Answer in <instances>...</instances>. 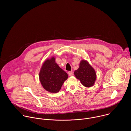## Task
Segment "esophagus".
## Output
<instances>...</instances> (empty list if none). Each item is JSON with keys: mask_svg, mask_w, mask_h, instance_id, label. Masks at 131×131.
Returning <instances> with one entry per match:
<instances>
[{"mask_svg": "<svg viewBox=\"0 0 131 131\" xmlns=\"http://www.w3.org/2000/svg\"><path fill=\"white\" fill-rule=\"evenodd\" d=\"M68 74L70 75V76H72L73 75V72L72 71H69L68 72Z\"/></svg>", "mask_w": 131, "mask_h": 131, "instance_id": "obj_1", "label": "esophagus"}]
</instances>
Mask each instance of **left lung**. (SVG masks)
<instances>
[{"instance_id": "1", "label": "left lung", "mask_w": 131, "mask_h": 131, "mask_svg": "<svg viewBox=\"0 0 131 131\" xmlns=\"http://www.w3.org/2000/svg\"><path fill=\"white\" fill-rule=\"evenodd\" d=\"M74 75L86 87L93 86L96 80V74L93 68L86 60H81L79 68L75 71Z\"/></svg>"}]
</instances>
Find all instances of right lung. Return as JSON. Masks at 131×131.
<instances>
[{
	"mask_svg": "<svg viewBox=\"0 0 131 131\" xmlns=\"http://www.w3.org/2000/svg\"><path fill=\"white\" fill-rule=\"evenodd\" d=\"M39 76L44 89L53 93L59 91L63 83L68 78L67 73L56 63L53 56L44 62Z\"/></svg>",
	"mask_w": 131,
	"mask_h": 131,
	"instance_id": "right-lung-1",
	"label": "right lung"
}]
</instances>
